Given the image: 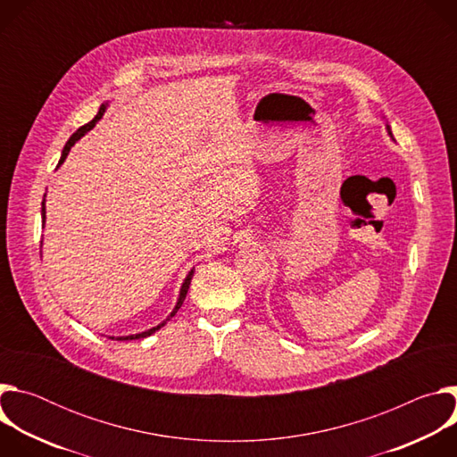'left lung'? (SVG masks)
<instances>
[{"label": "left lung", "instance_id": "1", "mask_svg": "<svg viewBox=\"0 0 457 457\" xmlns=\"http://www.w3.org/2000/svg\"><path fill=\"white\" fill-rule=\"evenodd\" d=\"M385 126H386V132H388V136L393 137V132H390V126H388V122H385ZM393 139H395V137H393Z\"/></svg>", "mask_w": 457, "mask_h": 457}]
</instances>
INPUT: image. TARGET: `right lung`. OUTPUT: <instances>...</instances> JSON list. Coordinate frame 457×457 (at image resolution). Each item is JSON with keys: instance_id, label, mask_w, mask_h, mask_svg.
<instances>
[{"instance_id": "add662e5", "label": "right lung", "mask_w": 457, "mask_h": 457, "mask_svg": "<svg viewBox=\"0 0 457 457\" xmlns=\"http://www.w3.org/2000/svg\"><path fill=\"white\" fill-rule=\"evenodd\" d=\"M106 106H108V103H103L101 104V108H99V112H97V115L88 122V124H85V126H81L78 132L69 139V143L64 145V148H62V154H61V159H59V164L57 166H61L62 162H64V159H67V155H69V152L72 150V146L87 134V132H90V129L97 124V120L104 115V112H106ZM46 197V195H45ZM45 197H43V203H41V219H43V226H45V219H46V210H45ZM193 273H195V270H191L187 275H186V278H184V282H182V286H180V291H179V298H177V303H175V307H173V311L170 312V316L166 318V320H162L159 325H155V328H152V329H148V331H143V333H137V335H128V337H110L112 340H139V338H146V337H150V335H154L155 331H159L161 328H164L166 325V321L171 318V316H175V312L180 309V305H182V302H184V298H186V295H187V289H189V284H191V278H193Z\"/></svg>"}]
</instances>
